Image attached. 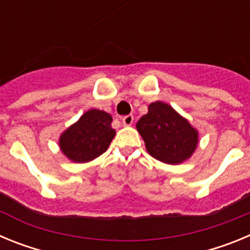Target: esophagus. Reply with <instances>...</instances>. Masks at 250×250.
<instances>
[{"label": "esophagus", "instance_id": "esophagus-1", "mask_svg": "<svg viewBox=\"0 0 250 250\" xmlns=\"http://www.w3.org/2000/svg\"><path fill=\"white\" fill-rule=\"evenodd\" d=\"M121 121H123L124 126H130L132 124V121H134V116H132V115H126V116L121 118Z\"/></svg>", "mask_w": 250, "mask_h": 250}]
</instances>
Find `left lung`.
I'll return each instance as SVG.
<instances>
[{
	"instance_id": "1",
	"label": "left lung",
	"mask_w": 250,
	"mask_h": 250,
	"mask_svg": "<svg viewBox=\"0 0 250 250\" xmlns=\"http://www.w3.org/2000/svg\"><path fill=\"white\" fill-rule=\"evenodd\" d=\"M136 129L147 152L165 164H182L198 146V131L189 121L163 101L151 103Z\"/></svg>"
}]
</instances>
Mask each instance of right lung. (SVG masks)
Here are the masks:
<instances>
[{"label":"right lung","instance_id":"add662e5","mask_svg":"<svg viewBox=\"0 0 250 250\" xmlns=\"http://www.w3.org/2000/svg\"><path fill=\"white\" fill-rule=\"evenodd\" d=\"M111 115L103 110L86 111L59 139L63 155L74 163H87L100 156L115 136Z\"/></svg>","mask_w":250,"mask_h":250}]
</instances>
